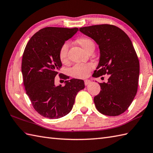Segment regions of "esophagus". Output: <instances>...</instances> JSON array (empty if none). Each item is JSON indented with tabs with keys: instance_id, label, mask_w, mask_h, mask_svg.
I'll return each mask as SVG.
<instances>
[{
	"instance_id": "34e87169",
	"label": "esophagus",
	"mask_w": 153,
	"mask_h": 153,
	"mask_svg": "<svg viewBox=\"0 0 153 153\" xmlns=\"http://www.w3.org/2000/svg\"><path fill=\"white\" fill-rule=\"evenodd\" d=\"M90 82H91V81L89 80H84V84H85L86 86L88 85V84H89Z\"/></svg>"
}]
</instances>
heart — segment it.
Masks as SVG:
<instances>
[{
  "mask_svg": "<svg viewBox=\"0 0 153 153\" xmlns=\"http://www.w3.org/2000/svg\"><path fill=\"white\" fill-rule=\"evenodd\" d=\"M76 43L86 51L88 52L91 48H94V43L91 39L83 37L76 40ZM69 49V44L64 43L61 47L59 52V59L62 63L67 62V52ZM94 65L91 63H78L70 69L71 75L76 79H84L88 76L90 71L93 69Z\"/></svg>",
  "mask_w": 153,
  "mask_h": 153,
  "instance_id": "b5f03b06",
  "label": "heart"
}]
</instances>
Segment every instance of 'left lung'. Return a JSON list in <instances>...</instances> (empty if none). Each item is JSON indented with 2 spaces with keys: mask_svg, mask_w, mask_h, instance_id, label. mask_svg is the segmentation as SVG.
Instances as JSON below:
<instances>
[{
  "mask_svg": "<svg viewBox=\"0 0 153 153\" xmlns=\"http://www.w3.org/2000/svg\"><path fill=\"white\" fill-rule=\"evenodd\" d=\"M79 30L99 46L100 62L93 76L110 74L107 82L99 83L101 90L94 98L96 107L107 116L120 115L130 107L137 91L140 62L131 40L113 25H91Z\"/></svg>",
  "mask_w": 153,
  "mask_h": 153,
  "instance_id": "obj_1",
  "label": "left lung"
}]
</instances>
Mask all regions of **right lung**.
Returning <instances> with one entry per match:
<instances>
[{"label":"right lung","instance_id":"obj_1","mask_svg":"<svg viewBox=\"0 0 153 153\" xmlns=\"http://www.w3.org/2000/svg\"><path fill=\"white\" fill-rule=\"evenodd\" d=\"M78 30L76 27H45L26 45L22 63L23 84L34 108L44 117L56 119L69 113L77 93L85 87L83 80H67L66 76L63 77L66 80L64 86L54 84L62 66L59 50Z\"/></svg>","mask_w":153,"mask_h":153}]
</instances>
